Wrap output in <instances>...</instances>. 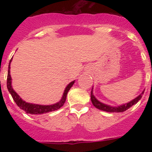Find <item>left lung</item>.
Masks as SVG:
<instances>
[{
	"label": "left lung",
	"instance_id": "left-lung-1",
	"mask_svg": "<svg viewBox=\"0 0 152 152\" xmlns=\"http://www.w3.org/2000/svg\"><path fill=\"white\" fill-rule=\"evenodd\" d=\"M144 91H142V94H141L140 95H139L136 98H135L134 100H131V101L126 103V104L120 105L119 106V107H111V106L104 104V103H101V102H100L98 100H96V97H95V96H94V94H93V89H92V91H91V102H92L93 105L96 108L100 110L106 111V112H109V113H123L124 112V111L127 110L129 109L131 107H132L134 104H136V103L139 102V100L142 98V94H144Z\"/></svg>",
	"mask_w": 152,
	"mask_h": 152
}]
</instances>
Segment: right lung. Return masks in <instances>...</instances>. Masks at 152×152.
Returning <instances> with one entry per match:
<instances>
[{
  "label": "right lung",
  "mask_w": 152,
  "mask_h": 152,
  "mask_svg": "<svg viewBox=\"0 0 152 152\" xmlns=\"http://www.w3.org/2000/svg\"><path fill=\"white\" fill-rule=\"evenodd\" d=\"M12 61V58L10 59L9 65H8V74H7V87L8 91L10 92L11 94L12 97H13V100L17 103V105L18 106L21 110H24L26 113L29 114H42L46 113L52 112V111H55L61 108L63 105H64V102L66 100V96L68 94V92L69 91L70 88L73 86L75 80L72 81L68 86L66 87L65 90L64 91L63 96L61 97V100L58 103L52 104V105H39V104H33V103H26V101L23 100L20 98V96L17 94L15 91H13L11 86V77L10 75V62Z\"/></svg>",
  "instance_id": "right-lung-1"
}]
</instances>
